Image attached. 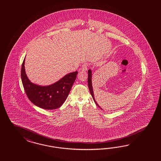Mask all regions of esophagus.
Here are the masks:
<instances>
[{
  "label": "esophagus",
  "instance_id": "obj_1",
  "mask_svg": "<svg viewBox=\"0 0 161 161\" xmlns=\"http://www.w3.org/2000/svg\"><path fill=\"white\" fill-rule=\"evenodd\" d=\"M88 68V65L87 64H84L81 66V71H87Z\"/></svg>",
  "mask_w": 161,
  "mask_h": 161
}]
</instances>
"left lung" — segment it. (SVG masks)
<instances>
[{
    "instance_id": "left-lung-1",
    "label": "left lung",
    "mask_w": 161,
    "mask_h": 161,
    "mask_svg": "<svg viewBox=\"0 0 161 161\" xmlns=\"http://www.w3.org/2000/svg\"><path fill=\"white\" fill-rule=\"evenodd\" d=\"M92 70L90 69H88V88H89V90H90V92L91 93L92 96V97H93V100L94 101L95 103L96 104V105L98 107H100V106H98L96 100H95V98H94V93H93V86H92Z\"/></svg>"
}]
</instances>
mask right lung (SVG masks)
I'll return each mask as SVG.
<instances>
[{
	"label": "right lung",
	"mask_w": 161,
	"mask_h": 161,
	"mask_svg": "<svg viewBox=\"0 0 161 161\" xmlns=\"http://www.w3.org/2000/svg\"><path fill=\"white\" fill-rule=\"evenodd\" d=\"M25 60L22 64L21 79L29 100L36 106L53 110L62 106L77 77L78 71L68 74L57 82L47 86H40L31 83L25 70Z\"/></svg>",
	"instance_id": "add662e5"
}]
</instances>
